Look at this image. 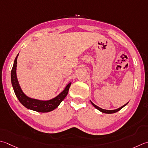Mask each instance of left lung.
Wrapping results in <instances>:
<instances>
[{"label": "left lung", "instance_id": "1", "mask_svg": "<svg viewBox=\"0 0 148 148\" xmlns=\"http://www.w3.org/2000/svg\"><path fill=\"white\" fill-rule=\"evenodd\" d=\"M90 102L92 103V105H93L95 108L97 109L98 110H99L100 112H101L102 113H105V114H114V113H115V112H117L118 111H119L121 109H122L124 106H125L126 105H128V103H129V102H128L126 104H125V105H124L123 106H122L121 107H120V108H119L117 109H115V110H105V109H103V108H100V107L97 106V105H95V104H94L93 103H92L91 101H90Z\"/></svg>", "mask_w": 148, "mask_h": 148}]
</instances>
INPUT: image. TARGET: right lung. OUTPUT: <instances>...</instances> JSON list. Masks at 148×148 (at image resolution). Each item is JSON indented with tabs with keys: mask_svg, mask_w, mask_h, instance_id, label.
I'll return each mask as SVG.
<instances>
[{
	"mask_svg": "<svg viewBox=\"0 0 148 148\" xmlns=\"http://www.w3.org/2000/svg\"><path fill=\"white\" fill-rule=\"evenodd\" d=\"M18 54L19 53L17 54L15 60L14 61L12 70L11 72V84H12L14 94H15L16 97L18 98V99L21 103L22 105L29 110L42 113L49 112L54 110V109H56L60 105V104L62 103V101L66 96L69 92V88H70L71 85V82L68 83L65 86V88L63 89V90L62 92H60L57 96L51 99L40 100L29 97L27 95H26L24 94V92L22 91L20 86L18 79H17L16 64Z\"/></svg>",
	"mask_w": 148,
	"mask_h": 148,
	"instance_id": "right-lung-1",
	"label": "right lung"
}]
</instances>
